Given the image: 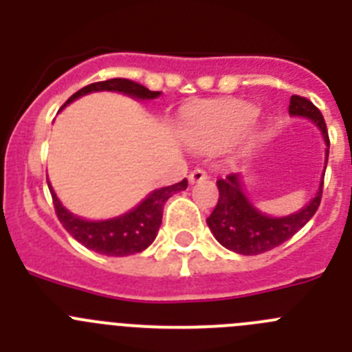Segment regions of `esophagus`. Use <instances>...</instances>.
Segmentation results:
<instances>
[{
    "label": "esophagus",
    "mask_w": 352,
    "mask_h": 352,
    "mask_svg": "<svg viewBox=\"0 0 352 352\" xmlns=\"http://www.w3.org/2000/svg\"><path fill=\"white\" fill-rule=\"evenodd\" d=\"M206 178H208V173L204 169H201V167H197V169H194L190 174H188V182L190 183L203 182V179Z\"/></svg>",
    "instance_id": "34e87169"
}]
</instances>
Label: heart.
Listing matches in <instances>:
<instances>
[{
	"label": "heart",
	"mask_w": 352,
	"mask_h": 352,
	"mask_svg": "<svg viewBox=\"0 0 352 352\" xmlns=\"http://www.w3.org/2000/svg\"><path fill=\"white\" fill-rule=\"evenodd\" d=\"M257 111L245 102H227L199 114L188 126V138L203 149H219L234 141L256 120Z\"/></svg>",
	"instance_id": "b5f03b06"
}]
</instances>
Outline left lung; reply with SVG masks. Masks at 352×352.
<instances>
[{
  "instance_id": "8db88e82",
  "label": "left lung",
  "mask_w": 352,
  "mask_h": 352,
  "mask_svg": "<svg viewBox=\"0 0 352 352\" xmlns=\"http://www.w3.org/2000/svg\"><path fill=\"white\" fill-rule=\"evenodd\" d=\"M289 114L309 118L321 129L322 138L328 146L326 149V157H328L329 138L321 111L309 98L292 95L289 102ZM326 164H328V158H326ZM217 186H219V203L206 219L208 227L222 247L236 254H243V256H257L292 238L316 214L322 197L321 182L316 197L303 210L289 217H268L261 213L248 201L241 188L239 174L234 173L226 178L217 179Z\"/></svg>"
}]
</instances>
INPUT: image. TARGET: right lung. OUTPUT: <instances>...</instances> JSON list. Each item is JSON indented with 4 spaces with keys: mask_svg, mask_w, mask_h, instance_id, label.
Segmentation results:
<instances>
[{
    "mask_svg": "<svg viewBox=\"0 0 352 352\" xmlns=\"http://www.w3.org/2000/svg\"><path fill=\"white\" fill-rule=\"evenodd\" d=\"M91 91H120L133 96V98H139V100H151V98H157L160 95V91H149L148 88H144L142 84L135 82V80L116 77V79L100 80V82L84 86L82 89H79L68 98L67 104ZM67 104H63V107ZM186 185H188V182L185 178L179 183L153 190L139 206H135L129 213L111 220H100V222H91V220H84L80 217L72 214L70 211L61 206L60 199L56 197L51 185H49V190H51L58 220L63 223L72 238H76L80 245H84L89 250L104 254V256L125 257L142 252L153 243V239L157 238L158 227L162 223L164 204L174 194L185 190Z\"/></svg>",
    "mask_w": 352,
    "mask_h": 352,
    "instance_id": "obj_1",
    "label": "right lung"
}]
</instances>
